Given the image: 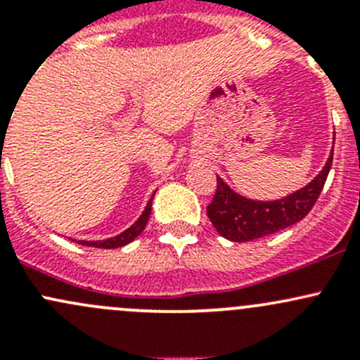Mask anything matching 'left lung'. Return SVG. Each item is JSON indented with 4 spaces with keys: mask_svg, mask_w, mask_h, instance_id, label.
Here are the masks:
<instances>
[{
    "mask_svg": "<svg viewBox=\"0 0 360 360\" xmlns=\"http://www.w3.org/2000/svg\"><path fill=\"white\" fill-rule=\"evenodd\" d=\"M331 163L333 155L310 184L274 202H256L240 197L217 177L216 193L207 205V216L217 233L231 242H249L277 233L310 212L324 188Z\"/></svg>",
    "mask_w": 360,
    "mask_h": 360,
    "instance_id": "8db88e82",
    "label": "left lung"
}]
</instances>
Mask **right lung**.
<instances>
[{
  "instance_id": "add662e5",
  "label": "right lung",
  "mask_w": 360,
  "mask_h": 360,
  "mask_svg": "<svg viewBox=\"0 0 360 360\" xmlns=\"http://www.w3.org/2000/svg\"><path fill=\"white\" fill-rule=\"evenodd\" d=\"M155 197V193H153ZM153 197L150 198V202H148L146 209H144V212L141 214L139 219L136 221V223L132 224V226L129 228V230H125L123 233L116 235V237L112 238H108V240H103V242H86V240H79L78 244L82 245H86V248H97V249H116V248H122V245H127L129 242H132L134 238L137 237V235L143 233L144 226H146L148 219H150V214H151V202H153Z\"/></svg>"
}]
</instances>
